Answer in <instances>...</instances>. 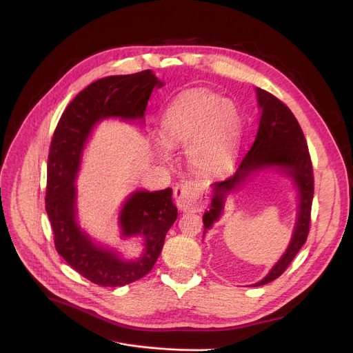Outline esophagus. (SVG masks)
Listing matches in <instances>:
<instances>
[{
	"label": "esophagus",
	"instance_id": "34e87169",
	"mask_svg": "<svg viewBox=\"0 0 353 353\" xmlns=\"http://www.w3.org/2000/svg\"><path fill=\"white\" fill-rule=\"evenodd\" d=\"M174 203L184 212L203 211V192L192 181H184L174 187Z\"/></svg>",
	"mask_w": 353,
	"mask_h": 353
}]
</instances>
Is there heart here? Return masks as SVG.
I'll list each match as a JSON object with an SVG mask.
<instances>
[{
	"instance_id": "1",
	"label": "heart",
	"mask_w": 353,
	"mask_h": 353,
	"mask_svg": "<svg viewBox=\"0 0 353 353\" xmlns=\"http://www.w3.org/2000/svg\"><path fill=\"white\" fill-rule=\"evenodd\" d=\"M241 116L228 99L204 89L181 93L165 112L161 121L162 142L168 148L187 145V159L205 173L223 172L233 161L241 138ZM159 146V157L170 155Z\"/></svg>"
}]
</instances>
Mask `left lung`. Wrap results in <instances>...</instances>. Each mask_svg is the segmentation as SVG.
Returning a JSON list of instances; mask_svg holds the SVG:
<instances>
[{"label":"left lung","instance_id":"obj_1","mask_svg":"<svg viewBox=\"0 0 353 353\" xmlns=\"http://www.w3.org/2000/svg\"><path fill=\"white\" fill-rule=\"evenodd\" d=\"M257 102L261 119L254 142L241 159L236 173L222 181H215L211 210L204 214V234L212 228L223 211L226 195L237 188L251 173L265 168H278L288 174L299 194L297 221L292 240L285 254L272 267L268 275L253 286H261L281 276L293 261L299 250L307 240L310 229V214L314 194L313 165L307 142L290 109L272 93L257 88Z\"/></svg>","mask_w":353,"mask_h":353}]
</instances>
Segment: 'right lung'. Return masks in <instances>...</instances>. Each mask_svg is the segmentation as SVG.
Masks as SVG:
<instances>
[{
	"mask_svg": "<svg viewBox=\"0 0 353 353\" xmlns=\"http://www.w3.org/2000/svg\"><path fill=\"white\" fill-rule=\"evenodd\" d=\"M150 70L131 75L106 77L88 85L64 110L47 162L46 211L53 228L59 254L90 282L117 288L145 276L154 268L168 230L177 219L172 188L132 192L120 212L123 237L142 236L143 253L125 261L116 251L97 245L81 230L75 216V179L85 143L100 120L142 119L154 88H162Z\"/></svg>",
	"mask_w": 353,
	"mask_h": 353,
	"instance_id": "1",
	"label": "right lung"
}]
</instances>
